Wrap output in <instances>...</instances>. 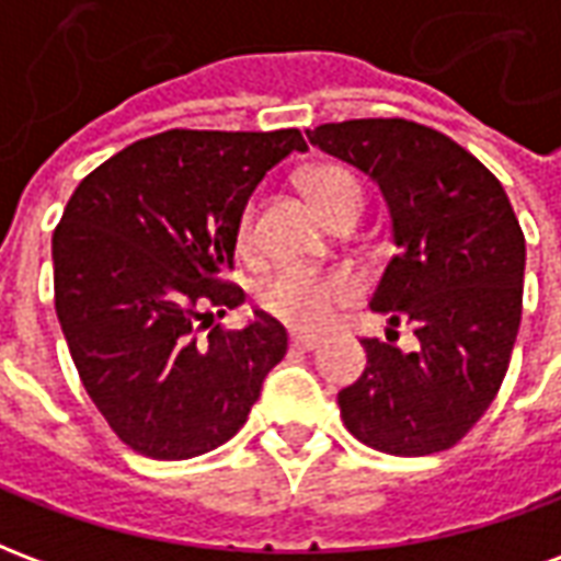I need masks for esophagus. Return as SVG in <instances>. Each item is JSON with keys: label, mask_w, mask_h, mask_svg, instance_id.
Instances as JSON below:
<instances>
[{"label": "esophagus", "mask_w": 561, "mask_h": 561, "mask_svg": "<svg viewBox=\"0 0 561 561\" xmlns=\"http://www.w3.org/2000/svg\"><path fill=\"white\" fill-rule=\"evenodd\" d=\"M318 336H309V333H291V345L294 348H304V352H312L318 348Z\"/></svg>", "instance_id": "obj_1"}]
</instances>
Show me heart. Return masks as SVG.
<instances>
[{
	"mask_svg": "<svg viewBox=\"0 0 561 561\" xmlns=\"http://www.w3.org/2000/svg\"><path fill=\"white\" fill-rule=\"evenodd\" d=\"M306 195L324 219H333L340 209L364 204L360 183L342 164H316L304 173ZM257 240V204L249 201L237 219V249L252 252ZM354 297V282L342 273H306V270H279L257 285V304L264 312L285 321L288 328L318 330L336 316V309Z\"/></svg>",
	"mask_w": 561,
	"mask_h": 561,
	"instance_id": "1",
	"label": "heart"
}]
</instances>
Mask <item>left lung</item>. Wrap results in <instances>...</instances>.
Instances as JSON below:
<instances>
[{
    "label": "left lung",
    "instance_id": "obj_1",
    "mask_svg": "<svg viewBox=\"0 0 561 561\" xmlns=\"http://www.w3.org/2000/svg\"><path fill=\"white\" fill-rule=\"evenodd\" d=\"M309 140L381 185L400 252L369 306L417 336L414 352L393 345L397 330L364 340L342 421L393 457L447 450L490 409L517 342L526 237L514 207L469 149L402 116L324 123Z\"/></svg>",
    "mask_w": 561,
    "mask_h": 561
}]
</instances>
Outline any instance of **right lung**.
<instances>
[{
	"mask_svg": "<svg viewBox=\"0 0 561 561\" xmlns=\"http://www.w3.org/2000/svg\"><path fill=\"white\" fill-rule=\"evenodd\" d=\"M294 149L297 128H171L87 173L54 231V304L83 388L116 438L149 459H188L245 423L288 352L276 318H213L243 304L237 219Z\"/></svg>",
	"mask_w": 561,
	"mask_h": 561,
	"instance_id": "1",
	"label": "right lung"
}]
</instances>
